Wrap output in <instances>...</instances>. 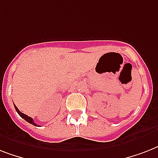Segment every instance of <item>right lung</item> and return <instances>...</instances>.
<instances>
[{"instance_id": "1", "label": "right lung", "mask_w": 158, "mask_h": 158, "mask_svg": "<svg viewBox=\"0 0 158 158\" xmlns=\"http://www.w3.org/2000/svg\"><path fill=\"white\" fill-rule=\"evenodd\" d=\"M15 108L16 111L18 112L19 115H20L21 117L23 118V119H24V120H25L26 121H27V122L30 123V124H32V125H35V126H37V124H35V123H34V121H33V118L29 117V116H28V115H25V114H23V113L21 112L20 110H19L18 108H17V106H16L15 105Z\"/></svg>"}]
</instances>
